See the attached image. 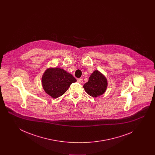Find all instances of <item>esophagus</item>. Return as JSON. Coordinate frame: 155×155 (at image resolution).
Returning a JSON list of instances; mask_svg holds the SVG:
<instances>
[{
	"instance_id": "34e87169",
	"label": "esophagus",
	"mask_w": 155,
	"mask_h": 155,
	"mask_svg": "<svg viewBox=\"0 0 155 155\" xmlns=\"http://www.w3.org/2000/svg\"><path fill=\"white\" fill-rule=\"evenodd\" d=\"M77 82H79L80 84H82L83 82V79H82V78H78L77 79Z\"/></svg>"
}]
</instances>
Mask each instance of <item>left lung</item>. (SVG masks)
Wrapping results in <instances>:
<instances>
[{"label": "left lung", "instance_id": "left-lung-1", "mask_svg": "<svg viewBox=\"0 0 155 155\" xmlns=\"http://www.w3.org/2000/svg\"><path fill=\"white\" fill-rule=\"evenodd\" d=\"M107 87V81L105 76L98 70L94 71L83 87L89 95L96 97L103 94Z\"/></svg>", "mask_w": 155, "mask_h": 155}]
</instances>
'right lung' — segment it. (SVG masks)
Listing matches in <instances>:
<instances>
[{"label":"right lung","mask_w":155,"mask_h":155,"mask_svg":"<svg viewBox=\"0 0 155 155\" xmlns=\"http://www.w3.org/2000/svg\"><path fill=\"white\" fill-rule=\"evenodd\" d=\"M77 80L70 73L60 68H49L42 75V84L45 92L53 98L63 95L72 83Z\"/></svg>","instance_id":"add662e5"}]
</instances>
